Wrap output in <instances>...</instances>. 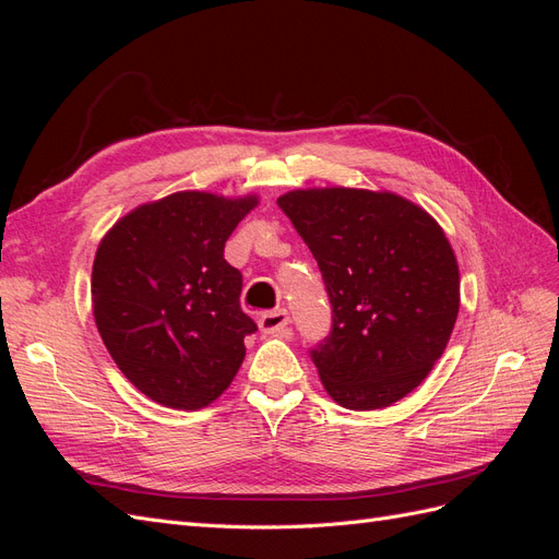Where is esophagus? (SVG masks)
I'll list each match as a JSON object with an SVG mask.
<instances>
[{
    "label": "esophagus",
    "mask_w": 559,
    "mask_h": 559,
    "mask_svg": "<svg viewBox=\"0 0 559 559\" xmlns=\"http://www.w3.org/2000/svg\"><path fill=\"white\" fill-rule=\"evenodd\" d=\"M259 329L265 335H284L286 329H289V312H286V310H273V312L261 314Z\"/></svg>",
    "instance_id": "34e87169"
}]
</instances>
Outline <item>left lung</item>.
<instances>
[{
    "label": "left lung",
    "instance_id": "left-lung-1",
    "mask_svg": "<svg viewBox=\"0 0 559 559\" xmlns=\"http://www.w3.org/2000/svg\"><path fill=\"white\" fill-rule=\"evenodd\" d=\"M324 277L331 333L310 357L329 396L376 411L429 376L460 312V265L436 218L389 191L298 189L277 198Z\"/></svg>",
    "mask_w": 559,
    "mask_h": 559
}]
</instances>
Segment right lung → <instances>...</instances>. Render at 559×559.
<instances>
[{"label": "right lung", "mask_w": 559, "mask_h": 559, "mask_svg": "<svg viewBox=\"0 0 559 559\" xmlns=\"http://www.w3.org/2000/svg\"><path fill=\"white\" fill-rule=\"evenodd\" d=\"M257 195L179 191L111 226L93 263V314L121 373L167 408L222 396L257 331L240 308L242 275L224 247Z\"/></svg>", "instance_id": "right-lung-1"}]
</instances>
